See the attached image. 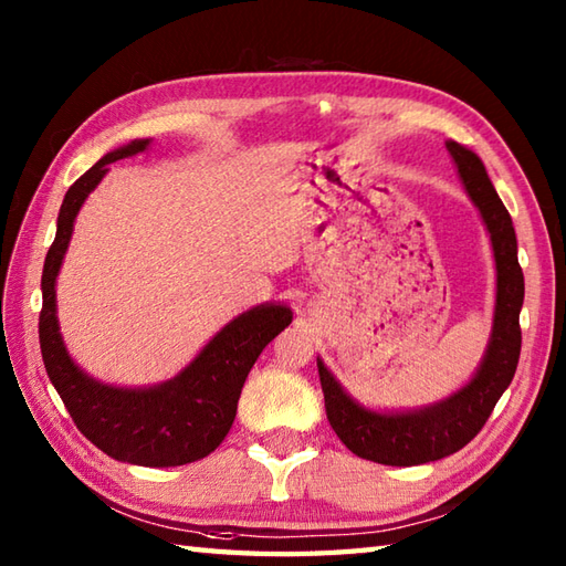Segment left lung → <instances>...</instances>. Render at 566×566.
<instances>
[{
	"mask_svg": "<svg viewBox=\"0 0 566 566\" xmlns=\"http://www.w3.org/2000/svg\"><path fill=\"white\" fill-rule=\"evenodd\" d=\"M448 150L469 199L486 226L496 262L494 323H491L484 357L472 379L436 403L408 408V411H377L353 399L323 365V359L316 357L326 416L335 436L357 457L379 464H426L462 450L484 428L501 394L509 389L521 357L518 318L525 282L513 221L479 155L454 140H448Z\"/></svg>",
	"mask_w": 566,
	"mask_h": 566,
	"instance_id": "1",
	"label": "left lung"
}]
</instances>
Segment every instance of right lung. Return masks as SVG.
Instances as JSON below:
<instances>
[{"label": "right lung", "instance_id": "1", "mask_svg": "<svg viewBox=\"0 0 566 566\" xmlns=\"http://www.w3.org/2000/svg\"><path fill=\"white\" fill-rule=\"evenodd\" d=\"M150 138H136L106 153L67 189L57 213V231L45 255L39 318L41 355L48 377L67 413L90 442L118 462L179 467L211 454L231 430L248 371L274 335L292 323V308L260 304L228 321L172 379L153 387H114L90 377L70 357L57 323L55 280L63 268L72 228L109 165L146 153Z\"/></svg>", "mask_w": 566, "mask_h": 566}]
</instances>
